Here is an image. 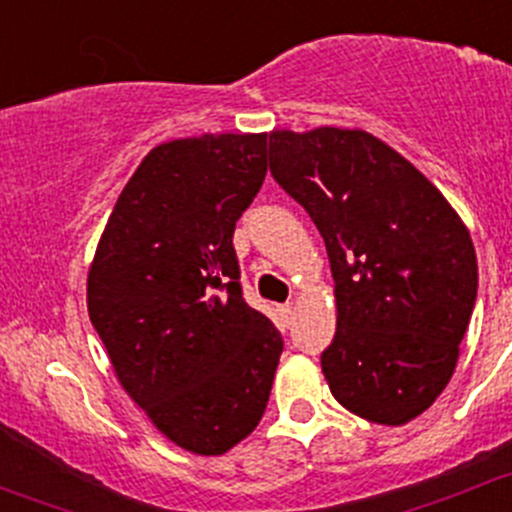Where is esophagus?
Listing matches in <instances>:
<instances>
[{"mask_svg":"<svg viewBox=\"0 0 512 512\" xmlns=\"http://www.w3.org/2000/svg\"><path fill=\"white\" fill-rule=\"evenodd\" d=\"M281 313H283V318H286V323L291 321V316H293V303H286V306H281Z\"/></svg>","mask_w":512,"mask_h":512,"instance_id":"obj_1","label":"esophagus"}]
</instances>
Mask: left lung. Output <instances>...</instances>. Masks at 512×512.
I'll list each match as a JSON object with an SVG mask.
<instances>
[{"instance_id":"obj_1","label":"left lung","mask_w":512,"mask_h":512,"mask_svg":"<svg viewBox=\"0 0 512 512\" xmlns=\"http://www.w3.org/2000/svg\"><path fill=\"white\" fill-rule=\"evenodd\" d=\"M268 166L326 241L336 336L321 353L333 398L403 426L448 386L478 293L470 231L443 194L361 129L271 131Z\"/></svg>"}]
</instances>
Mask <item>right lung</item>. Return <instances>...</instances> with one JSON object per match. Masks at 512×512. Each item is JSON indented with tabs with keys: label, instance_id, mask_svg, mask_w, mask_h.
<instances>
[{
	"label": "right lung",
	"instance_id": "add662e5",
	"mask_svg": "<svg viewBox=\"0 0 512 512\" xmlns=\"http://www.w3.org/2000/svg\"><path fill=\"white\" fill-rule=\"evenodd\" d=\"M268 134L154 146L104 226L86 308L121 388L171 443L224 455L258 426L283 341L241 296L234 229Z\"/></svg>",
	"mask_w": 512,
	"mask_h": 512
}]
</instances>
